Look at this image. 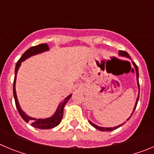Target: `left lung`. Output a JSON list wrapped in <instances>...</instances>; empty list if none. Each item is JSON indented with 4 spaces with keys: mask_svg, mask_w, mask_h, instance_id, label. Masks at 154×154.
I'll list each match as a JSON object with an SVG mask.
<instances>
[{
    "mask_svg": "<svg viewBox=\"0 0 154 154\" xmlns=\"http://www.w3.org/2000/svg\"><path fill=\"white\" fill-rule=\"evenodd\" d=\"M119 55H120V56L126 57V58H130V55H129V54H128V53L126 52V51H119ZM133 66H134V67H135V69H136V73H137V84H138V88H139V95H138V97H137V101H136L135 106H134V109H133V112H132L131 116H130V117L128 118L127 120H129V119H130V118L131 117L132 115H133V112H134V111H135L136 107H137V103H138L139 97H140V84H139V72H138V67H137V65H136L135 62H133ZM89 123H90V124L92 125V126H94V127L96 128V129H97V130H100V131H112V130H116V129H117V128H119V126H122V125H123V124H124V123H126V122H125V123H122V124L119 125V126H115V127H109V128H106H106H105V127H101V126H97V125H96V124H94V123H92V122H91V121H89Z\"/></svg>",
    "mask_w": 154,
    "mask_h": 154,
    "instance_id": "8db88e82",
    "label": "left lung"
}]
</instances>
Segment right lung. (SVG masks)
Instances as JSON below:
<instances>
[{
	"label": "right lung",
	"instance_id": "right-lung-1",
	"mask_svg": "<svg viewBox=\"0 0 154 154\" xmlns=\"http://www.w3.org/2000/svg\"><path fill=\"white\" fill-rule=\"evenodd\" d=\"M49 50V48L47 44H41L38 45L33 46V47H31L29 49L27 50L22 55V56L21 57V58L17 61V64H16L15 66V76H14V85H13V93H14V100H15V105L16 107H17V109L18 111L19 114L21 116L22 119H24L26 123L29 122L31 123V125L32 126L35 128H38V129H42V130H48V129H51V128H54L55 126H58L59 123H60L61 120H62V117H63V109L64 106H65V104L68 103V101L69 100V99L71 98L72 95H69V96L65 98L63 101L58 105V108H57L56 112H55V114L51 116V117L46 118V119H35V118L30 117L27 115L26 113H24V111L21 109V106L19 105L18 101H17V95H16V91H15V83H16V75H17V70H18L21 63L24 61L25 59L28 58L29 57L32 56V55H37V54H39V53L44 52V51H48Z\"/></svg>",
	"mask_w": 154,
	"mask_h": 154
}]
</instances>
